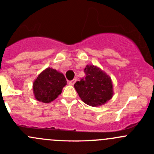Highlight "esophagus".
Returning a JSON list of instances; mask_svg holds the SVG:
<instances>
[{"mask_svg":"<svg viewBox=\"0 0 154 154\" xmlns=\"http://www.w3.org/2000/svg\"><path fill=\"white\" fill-rule=\"evenodd\" d=\"M76 81H77V79H74V80H72L71 81L69 82V84L71 85V86H73V85L76 83Z\"/></svg>","mask_w":154,"mask_h":154,"instance_id":"34e87169","label":"esophagus"}]
</instances>
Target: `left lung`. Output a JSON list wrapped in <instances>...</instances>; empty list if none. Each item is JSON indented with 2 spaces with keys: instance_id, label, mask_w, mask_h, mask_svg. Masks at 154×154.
<instances>
[{
  "instance_id": "8db88e82",
  "label": "left lung",
  "mask_w": 154,
  "mask_h": 154,
  "mask_svg": "<svg viewBox=\"0 0 154 154\" xmlns=\"http://www.w3.org/2000/svg\"><path fill=\"white\" fill-rule=\"evenodd\" d=\"M84 72L86 76L74 86L81 100L91 106L105 104L113 96L111 77L94 65H87Z\"/></svg>"
}]
</instances>
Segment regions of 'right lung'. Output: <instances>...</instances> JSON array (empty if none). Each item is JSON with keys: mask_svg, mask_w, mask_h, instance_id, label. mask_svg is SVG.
<instances>
[{"mask_svg": "<svg viewBox=\"0 0 154 154\" xmlns=\"http://www.w3.org/2000/svg\"><path fill=\"white\" fill-rule=\"evenodd\" d=\"M67 84L64 74L52 68L42 71L32 83L35 98L38 101L48 103L58 97Z\"/></svg>", "mask_w": 154, "mask_h": 154, "instance_id": "add662e5", "label": "right lung"}]
</instances>
